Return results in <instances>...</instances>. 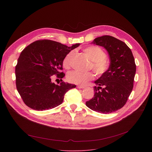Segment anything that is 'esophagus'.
Wrapping results in <instances>:
<instances>
[{"label":"esophagus","instance_id":"34e87169","mask_svg":"<svg viewBox=\"0 0 152 152\" xmlns=\"http://www.w3.org/2000/svg\"><path fill=\"white\" fill-rule=\"evenodd\" d=\"M77 87L78 89H84L85 87L84 86H80V85H79V86H77Z\"/></svg>","mask_w":152,"mask_h":152}]
</instances>
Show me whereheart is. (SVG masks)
Wrapping results in <instances>:
<instances>
[{
	"label": "heart",
	"mask_w": 152,
	"mask_h": 152,
	"mask_svg": "<svg viewBox=\"0 0 152 152\" xmlns=\"http://www.w3.org/2000/svg\"><path fill=\"white\" fill-rule=\"evenodd\" d=\"M84 53L91 60L90 67L97 76L104 75L109 68V63L106 58V54L100 47L91 45L87 47L83 50ZM73 56V52H69L63 60V65L66 69L71 66V59ZM94 77L91 72H81L72 71L67 75L68 81L76 84L84 85L91 81Z\"/></svg>",
	"instance_id": "b5f03b06"
}]
</instances>
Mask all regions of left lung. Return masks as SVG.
Instances as JSON below:
<instances>
[{
	"label": "left lung",
	"mask_w": 152,
	"mask_h": 152,
	"mask_svg": "<svg viewBox=\"0 0 152 152\" xmlns=\"http://www.w3.org/2000/svg\"><path fill=\"white\" fill-rule=\"evenodd\" d=\"M92 43L107 50L110 65L106 73L95 81L94 96L86 105L97 112L110 113L126 103L133 89L136 65L130 48L120 40L103 36Z\"/></svg>",
	"instance_id": "1"
}]
</instances>
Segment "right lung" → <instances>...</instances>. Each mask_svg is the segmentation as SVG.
I'll use <instances>...</instances> for the list:
<instances>
[{"label": "right lung", "instance_id": "add662e5", "mask_svg": "<svg viewBox=\"0 0 152 152\" xmlns=\"http://www.w3.org/2000/svg\"><path fill=\"white\" fill-rule=\"evenodd\" d=\"M79 45L68 47L51 40L41 39L31 43L21 52L15 66L16 86L25 105L42 111L61 104L65 94L75 88L76 85L63 81L55 84L51 79L53 75L60 79L65 76L60 71L63 60Z\"/></svg>", "mask_w": 152, "mask_h": 152}]
</instances>
